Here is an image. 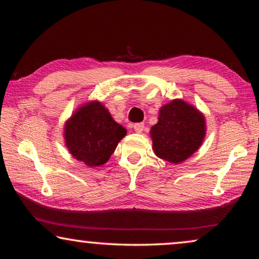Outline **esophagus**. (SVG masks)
<instances>
[{
    "instance_id": "1",
    "label": "esophagus",
    "mask_w": 259,
    "mask_h": 259,
    "mask_svg": "<svg viewBox=\"0 0 259 259\" xmlns=\"http://www.w3.org/2000/svg\"><path fill=\"white\" fill-rule=\"evenodd\" d=\"M134 130L136 131V133L140 134L144 130V123H135L134 124Z\"/></svg>"
}]
</instances>
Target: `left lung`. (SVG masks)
Instances as JSON below:
<instances>
[{
	"label": "left lung",
	"mask_w": 259,
	"mask_h": 259,
	"mask_svg": "<svg viewBox=\"0 0 259 259\" xmlns=\"http://www.w3.org/2000/svg\"><path fill=\"white\" fill-rule=\"evenodd\" d=\"M204 135L202 114L181 99L160 109L159 122L151 130L155 154L171 163L183 162L198 151Z\"/></svg>",
	"instance_id": "8db88e82"
}]
</instances>
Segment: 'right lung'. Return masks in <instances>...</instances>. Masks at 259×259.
<instances>
[{
    "label": "right lung",
    "mask_w": 259,
    "mask_h": 259,
    "mask_svg": "<svg viewBox=\"0 0 259 259\" xmlns=\"http://www.w3.org/2000/svg\"><path fill=\"white\" fill-rule=\"evenodd\" d=\"M125 134L99 102L83 105L65 125L68 151L89 166L106 163Z\"/></svg>",
    "instance_id": "add662e5"
}]
</instances>
